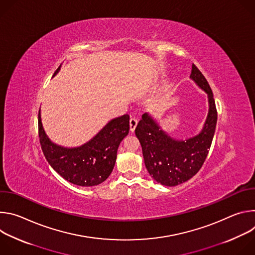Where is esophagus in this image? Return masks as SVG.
<instances>
[{
  "label": "esophagus",
  "mask_w": 255,
  "mask_h": 255,
  "mask_svg": "<svg viewBox=\"0 0 255 255\" xmlns=\"http://www.w3.org/2000/svg\"><path fill=\"white\" fill-rule=\"evenodd\" d=\"M137 123H138V121H137L136 118H131L130 119V131L131 132H134V130L137 126Z\"/></svg>",
  "instance_id": "esophagus-1"
}]
</instances>
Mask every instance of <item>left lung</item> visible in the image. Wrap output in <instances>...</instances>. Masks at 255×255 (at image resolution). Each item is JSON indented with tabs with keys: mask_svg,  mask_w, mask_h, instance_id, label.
I'll list each match as a JSON object with an SVG mask.
<instances>
[{
	"mask_svg": "<svg viewBox=\"0 0 255 255\" xmlns=\"http://www.w3.org/2000/svg\"><path fill=\"white\" fill-rule=\"evenodd\" d=\"M190 79L208 96L209 110L201 131L187 139H176L164 131L157 119L144 113L135 135L138 138L145 166L158 184L174 187L192 178L202 167L210 150L217 124V110L212 90L193 63Z\"/></svg>",
	"mask_w": 255,
	"mask_h": 255,
	"instance_id": "8db88e82",
	"label": "left lung"
}]
</instances>
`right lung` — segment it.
<instances>
[{"instance_id":"1","label":"right lung","mask_w":255,"mask_h":255,"mask_svg":"<svg viewBox=\"0 0 255 255\" xmlns=\"http://www.w3.org/2000/svg\"><path fill=\"white\" fill-rule=\"evenodd\" d=\"M60 66L54 72L55 77ZM41 148L50 166L69 183L81 187L102 184L111 174L121 141L129 133V115L109 121L92 139L76 147L56 144L46 134L38 114Z\"/></svg>"}]
</instances>
